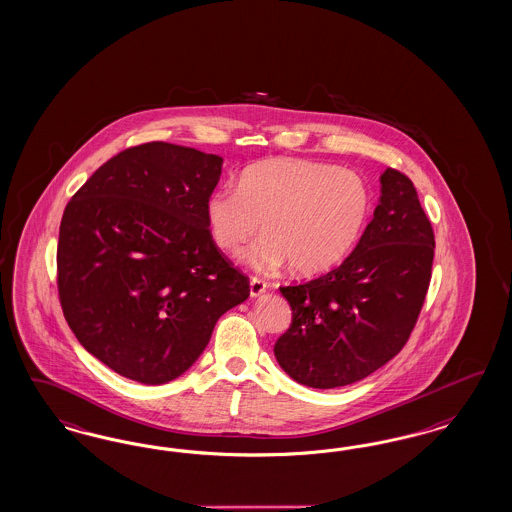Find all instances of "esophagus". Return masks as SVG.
I'll return each mask as SVG.
<instances>
[{"label": "esophagus", "mask_w": 512, "mask_h": 512, "mask_svg": "<svg viewBox=\"0 0 512 512\" xmlns=\"http://www.w3.org/2000/svg\"><path fill=\"white\" fill-rule=\"evenodd\" d=\"M266 291V283L259 278H251L249 280V295L255 299V297H261Z\"/></svg>", "instance_id": "34e87169"}]
</instances>
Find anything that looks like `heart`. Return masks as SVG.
Here are the masks:
<instances>
[{"instance_id": "1", "label": "heart", "mask_w": 512, "mask_h": 512, "mask_svg": "<svg viewBox=\"0 0 512 512\" xmlns=\"http://www.w3.org/2000/svg\"><path fill=\"white\" fill-rule=\"evenodd\" d=\"M367 181L352 170L308 159H272L242 172L238 187H221L206 200V223L215 246L247 251L257 272L291 265L314 276L340 265L357 246L371 215Z\"/></svg>"}]
</instances>
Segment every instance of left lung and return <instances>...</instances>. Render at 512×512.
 Here are the masks:
<instances>
[{"mask_svg": "<svg viewBox=\"0 0 512 512\" xmlns=\"http://www.w3.org/2000/svg\"><path fill=\"white\" fill-rule=\"evenodd\" d=\"M435 236L414 183L388 168L374 217L344 263L302 285L280 287L293 319L274 346L302 386L340 388L403 350L431 280Z\"/></svg>", "mask_w": 512, "mask_h": 512, "instance_id": "8db88e82", "label": "left lung"}]
</instances>
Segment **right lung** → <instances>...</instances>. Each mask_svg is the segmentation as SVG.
I'll list each match as a JSON object with an SVG mask.
<instances>
[{
    "instance_id": "right-lung-1",
    "label": "right lung",
    "mask_w": 512,
    "mask_h": 512,
    "mask_svg": "<svg viewBox=\"0 0 512 512\" xmlns=\"http://www.w3.org/2000/svg\"><path fill=\"white\" fill-rule=\"evenodd\" d=\"M221 170L219 155L145 143L107 160L64 210V316L83 348L124 378L176 380L206 350L217 319L249 297L206 223Z\"/></svg>"
}]
</instances>
